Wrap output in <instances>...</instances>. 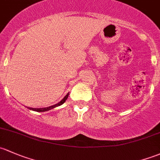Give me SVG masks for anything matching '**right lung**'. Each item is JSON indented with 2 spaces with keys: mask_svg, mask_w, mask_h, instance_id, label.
Here are the masks:
<instances>
[{
  "mask_svg": "<svg viewBox=\"0 0 160 160\" xmlns=\"http://www.w3.org/2000/svg\"><path fill=\"white\" fill-rule=\"evenodd\" d=\"M68 96H69V93H67V95L65 96V97H63V98L62 99V100H60V102H58V103H57V104H55V105L50 106V107H43V108H32V107H28V108L29 109V110H31L36 111V112H45V111L50 110H52V109L55 108V107H59V106H60V105H62V104H63V103H64V102L66 101L67 99L68 98Z\"/></svg>",
  "mask_w": 160,
  "mask_h": 160,
  "instance_id": "add662e5",
  "label": "right lung"
}]
</instances>
